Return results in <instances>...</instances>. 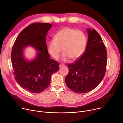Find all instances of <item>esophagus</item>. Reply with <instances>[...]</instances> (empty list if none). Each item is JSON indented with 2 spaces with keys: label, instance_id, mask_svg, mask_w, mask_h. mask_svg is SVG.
<instances>
[{
  "label": "esophagus",
  "instance_id": "1",
  "mask_svg": "<svg viewBox=\"0 0 123 123\" xmlns=\"http://www.w3.org/2000/svg\"><path fill=\"white\" fill-rule=\"evenodd\" d=\"M64 65L63 64H60V65H59V68H62V67H63Z\"/></svg>",
  "mask_w": 123,
  "mask_h": 123
}]
</instances>
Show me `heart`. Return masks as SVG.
I'll return each mask as SVG.
<instances>
[{
    "label": "heart",
    "instance_id": "b5f03b06",
    "mask_svg": "<svg viewBox=\"0 0 123 123\" xmlns=\"http://www.w3.org/2000/svg\"><path fill=\"white\" fill-rule=\"evenodd\" d=\"M86 46L87 37L83 31L65 27L55 35L54 39L48 42V50L53 58L58 59L63 49L61 60L67 62L70 59H79L85 51Z\"/></svg>",
    "mask_w": 123,
    "mask_h": 123
}]
</instances>
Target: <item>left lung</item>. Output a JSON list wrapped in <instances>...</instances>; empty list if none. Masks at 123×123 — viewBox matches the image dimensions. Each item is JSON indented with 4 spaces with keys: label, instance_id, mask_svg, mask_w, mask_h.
I'll list each match as a JSON object with an SVG mask.
<instances>
[{
    "label": "left lung",
    "instance_id": "left-lung-1",
    "mask_svg": "<svg viewBox=\"0 0 123 123\" xmlns=\"http://www.w3.org/2000/svg\"><path fill=\"white\" fill-rule=\"evenodd\" d=\"M88 42L83 55L68 65L69 73L65 79L68 87L79 93L95 89L105 75L107 64L106 47L98 32L87 29Z\"/></svg>",
    "mask_w": 123,
    "mask_h": 123
}]
</instances>
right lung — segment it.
<instances>
[{
	"label": "right lung",
	"mask_w": 123,
	"mask_h": 123,
	"mask_svg": "<svg viewBox=\"0 0 123 123\" xmlns=\"http://www.w3.org/2000/svg\"><path fill=\"white\" fill-rule=\"evenodd\" d=\"M52 27L49 23H34L24 29L12 47L11 62L14 78L24 89L39 93L49 85L52 74L59 70V63L51 59L47 50L46 37ZM30 46L37 51L35 58L28 60L24 49Z\"/></svg>",
	"instance_id": "obj_1"
}]
</instances>
